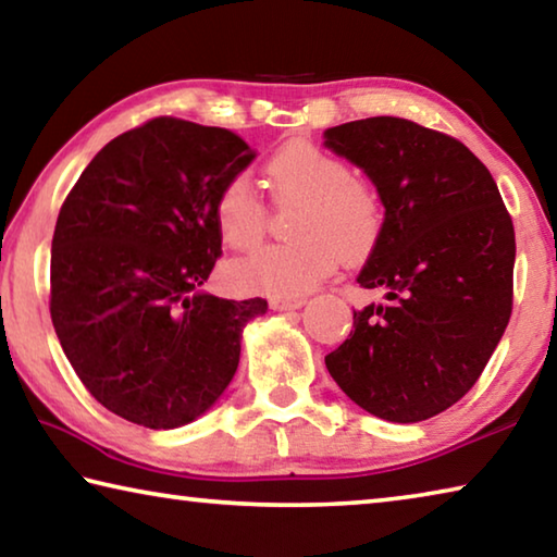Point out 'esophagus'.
Masks as SVG:
<instances>
[{
    "instance_id": "obj_1",
    "label": "esophagus",
    "mask_w": 557,
    "mask_h": 557,
    "mask_svg": "<svg viewBox=\"0 0 557 557\" xmlns=\"http://www.w3.org/2000/svg\"><path fill=\"white\" fill-rule=\"evenodd\" d=\"M305 301V297H272L270 307L275 309V312H289V309H299Z\"/></svg>"
}]
</instances>
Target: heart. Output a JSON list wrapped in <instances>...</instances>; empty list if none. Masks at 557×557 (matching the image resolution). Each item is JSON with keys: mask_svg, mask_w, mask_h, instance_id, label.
Returning <instances> with one entry per match:
<instances>
[{"mask_svg": "<svg viewBox=\"0 0 557 557\" xmlns=\"http://www.w3.org/2000/svg\"><path fill=\"white\" fill-rule=\"evenodd\" d=\"M265 172L272 203L297 206L287 223L295 240L235 260L228 268L235 289L299 297L332 275L338 258L358 262L375 248L385 221L381 194L346 159L295 139L270 157ZM213 219L231 250H250L265 238L270 211L248 178L233 176L215 196Z\"/></svg>", "mask_w": 557, "mask_h": 557, "instance_id": "heart-1", "label": "heart"}]
</instances>
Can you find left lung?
I'll return each instance as SVG.
<instances>
[{
    "label": "left lung",
    "instance_id": "8db88e82",
    "mask_svg": "<svg viewBox=\"0 0 557 557\" xmlns=\"http://www.w3.org/2000/svg\"><path fill=\"white\" fill-rule=\"evenodd\" d=\"M371 176L385 206L358 275L385 299L354 312L326 369L375 418L420 422L465 398L513 309V221L488 169L459 139L405 117L324 132Z\"/></svg>",
    "mask_w": 557,
    "mask_h": 557
}]
</instances>
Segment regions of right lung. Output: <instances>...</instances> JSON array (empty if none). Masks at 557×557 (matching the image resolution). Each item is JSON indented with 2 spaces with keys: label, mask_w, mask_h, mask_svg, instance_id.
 Here are the masks:
<instances>
[{
  "label": "right lung",
  "mask_w": 557,
  "mask_h": 557,
  "mask_svg": "<svg viewBox=\"0 0 557 557\" xmlns=\"http://www.w3.org/2000/svg\"><path fill=\"white\" fill-rule=\"evenodd\" d=\"M240 135L178 117L122 132L61 206L51 322L75 375L110 412L149 430L199 418L228 388L240 334L265 299L199 287L221 258L213 203L252 162Z\"/></svg>",
  "instance_id": "add662e5"
}]
</instances>
